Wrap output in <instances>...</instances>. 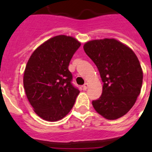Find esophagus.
Instances as JSON below:
<instances>
[{"mask_svg":"<svg viewBox=\"0 0 152 152\" xmlns=\"http://www.w3.org/2000/svg\"><path fill=\"white\" fill-rule=\"evenodd\" d=\"M88 83H84V85L83 86V90H87V89H88Z\"/></svg>","mask_w":152,"mask_h":152,"instance_id":"obj_1","label":"esophagus"}]
</instances>
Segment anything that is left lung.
Returning a JSON list of instances; mask_svg holds the SVG:
<instances>
[{
    "instance_id": "obj_1",
    "label": "left lung",
    "mask_w": 152,
    "mask_h": 152,
    "mask_svg": "<svg viewBox=\"0 0 152 152\" xmlns=\"http://www.w3.org/2000/svg\"><path fill=\"white\" fill-rule=\"evenodd\" d=\"M83 50L97 66L103 83L102 93L92 105L100 115L115 120L127 113L140 93L143 72L137 55L113 39L93 40Z\"/></svg>"
}]
</instances>
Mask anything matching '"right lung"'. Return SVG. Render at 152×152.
<instances>
[{
    "mask_svg": "<svg viewBox=\"0 0 152 152\" xmlns=\"http://www.w3.org/2000/svg\"><path fill=\"white\" fill-rule=\"evenodd\" d=\"M80 46L72 37L57 35L39 46L27 61L25 92L34 112L44 120H61L74 106L80 91L72 83L69 65Z\"/></svg>",
    "mask_w": 152,
    "mask_h": 152,
    "instance_id": "right-lung-1",
    "label": "right lung"
}]
</instances>
